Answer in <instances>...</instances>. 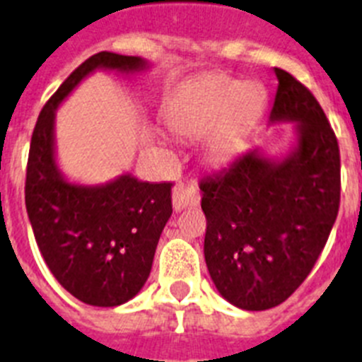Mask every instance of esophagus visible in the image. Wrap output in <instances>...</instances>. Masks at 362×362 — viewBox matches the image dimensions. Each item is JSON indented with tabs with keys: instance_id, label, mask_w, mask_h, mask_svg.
<instances>
[{
	"instance_id": "obj_1",
	"label": "esophagus",
	"mask_w": 362,
	"mask_h": 362,
	"mask_svg": "<svg viewBox=\"0 0 362 362\" xmlns=\"http://www.w3.org/2000/svg\"><path fill=\"white\" fill-rule=\"evenodd\" d=\"M200 204V193L193 184H178L173 189V206L177 211L185 207H197Z\"/></svg>"
}]
</instances>
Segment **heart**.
Instances as JSON below:
<instances>
[{
	"instance_id": "heart-1",
	"label": "heart",
	"mask_w": 362,
	"mask_h": 362,
	"mask_svg": "<svg viewBox=\"0 0 362 362\" xmlns=\"http://www.w3.org/2000/svg\"><path fill=\"white\" fill-rule=\"evenodd\" d=\"M264 103V90L255 83H238L213 78L189 90L171 116L175 133L199 138L214 131L207 140V156L220 162L233 153Z\"/></svg>"
}]
</instances>
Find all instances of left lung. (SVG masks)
<instances>
[{"instance_id": "1", "label": "left lung", "mask_w": 362, "mask_h": 362, "mask_svg": "<svg viewBox=\"0 0 362 362\" xmlns=\"http://www.w3.org/2000/svg\"><path fill=\"white\" fill-rule=\"evenodd\" d=\"M275 74L272 120L297 122L295 153L272 163L250 151L199 184L209 275L250 312L279 306L306 281L341 202V153L322 107L290 72Z\"/></svg>"}]
</instances>
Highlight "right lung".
Masks as SVG:
<instances>
[{"mask_svg": "<svg viewBox=\"0 0 362 362\" xmlns=\"http://www.w3.org/2000/svg\"><path fill=\"white\" fill-rule=\"evenodd\" d=\"M96 67L138 71L144 59L103 50L72 71L50 96L30 138L25 206L56 281L81 303L112 308L127 303L146 284L173 213V184L124 175L107 185L83 187L59 177L52 146L54 109Z\"/></svg>", "mask_w": 362, "mask_h": 362, "instance_id": "add662e5", "label": "right lung"}]
</instances>
